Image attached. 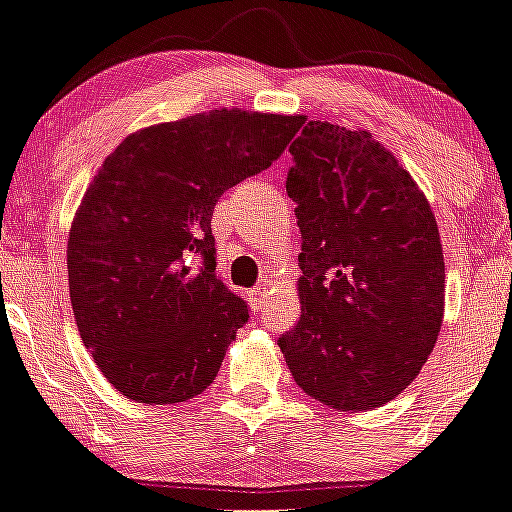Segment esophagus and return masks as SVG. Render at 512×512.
I'll return each mask as SVG.
<instances>
[{"label": "esophagus", "instance_id": "obj_1", "mask_svg": "<svg viewBox=\"0 0 512 512\" xmlns=\"http://www.w3.org/2000/svg\"><path fill=\"white\" fill-rule=\"evenodd\" d=\"M249 300L251 305H254V310H266L268 300H271V293H268L266 285H256V288L249 293Z\"/></svg>", "mask_w": 512, "mask_h": 512}]
</instances>
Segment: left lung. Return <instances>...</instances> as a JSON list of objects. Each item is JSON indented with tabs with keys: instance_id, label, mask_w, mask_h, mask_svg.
I'll list each match as a JSON object with an SVG mask.
<instances>
[{
	"instance_id": "8db88e82",
	"label": "left lung",
	"mask_w": 512,
	"mask_h": 512,
	"mask_svg": "<svg viewBox=\"0 0 512 512\" xmlns=\"http://www.w3.org/2000/svg\"><path fill=\"white\" fill-rule=\"evenodd\" d=\"M290 153L302 315L278 346L315 400L381 408L410 386L442 329L444 256L430 202L368 131L307 122Z\"/></svg>"
}]
</instances>
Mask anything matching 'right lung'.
Wrapping results in <instances>:
<instances>
[{"label":"right lung","instance_id":"1","mask_svg":"<svg viewBox=\"0 0 512 512\" xmlns=\"http://www.w3.org/2000/svg\"><path fill=\"white\" fill-rule=\"evenodd\" d=\"M300 126L212 109L126 136L97 170L70 227V302L82 344L126 398L183 403L214 381L249 320L214 271V205L278 161Z\"/></svg>","mask_w":512,"mask_h":512}]
</instances>
